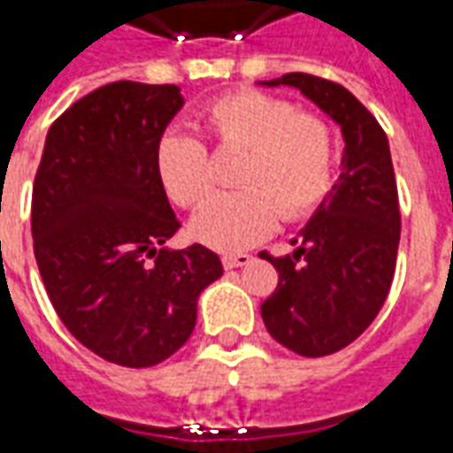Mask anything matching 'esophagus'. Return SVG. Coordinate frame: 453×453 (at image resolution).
<instances>
[{
	"label": "esophagus",
	"mask_w": 453,
	"mask_h": 453,
	"mask_svg": "<svg viewBox=\"0 0 453 453\" xmlns=\"http://www.w3.org/2000/svg\"><path fill=\"white\" fill-rule=\"evenodd\" d=\"M252 262V255L237 252V255H223V266L226 269H237V266H247Z\"/></svg>",
	"instance_id": "1"
}]
</instances>
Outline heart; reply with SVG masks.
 Returning a JSON list of instances; mask_svg holds the SVG:
<instances>
[{
  "label": "heart",
  "instance_id": "1",
  "mask_svg": "<svg viewBox=\"0 0 453 453\" xmlns=\"http://www.w3.org/2000/svg\"><path fill=\"white\" fill-rule=\"evenodd\" d=\"M198 128L216 148L242 152L233 194H220L191 220V233L208 247L237 252L255 245L284 220H301L320 206L333 184L334 138L313 113L257 89L218 96L198 113ZM155 167L167 196L181 208L211 194L206 145L181 130L162 133Z\"/></svg>",
  "mask_w": 453,
  "mask_h": 453
}]
</instances>
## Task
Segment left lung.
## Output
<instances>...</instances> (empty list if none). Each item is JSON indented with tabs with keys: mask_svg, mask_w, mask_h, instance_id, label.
Masks as SVG:
<instances>
[{
	"mask_svg": "<svg viewBox=\"0 0 453 453\" xmlns=\"http://www.w3.org/2000/svg\"><path fill=\"white\" fill-rule=\"evenodd\" d=\"M262 84L301 89L344 138L340 179L294 240V255H259L279 272L262 303L269 334L301 357H327L373 323L393 284L400 208L388 138L342 84L305 73Z\"/></svg>",
	"mask_w": 453,
	"mask_h": 453,
	"instance_id": "left-lung-1",
	"label": "left lung"
}]
</instances>
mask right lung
<instances>
[{
    "mask_svg": "<svg viewBox=\"0 0 453 453\" xmlns=\"http://www.w3.org/2000/svg\"><path fill=\"white\" fill-rule=\"evenodd\" d=\"M181 106L177 84L99 87L50 126L35 172L34 252L55 313L128 369L172 357L194 333L201 291L223 274L208 247H162L179 220L155 148Z\"/></svg>",
    "mask_w": 453,
    "mask_h": 453,
    "instance_id": "obj_1",
    "label": "right lung"
}]
</instances>
